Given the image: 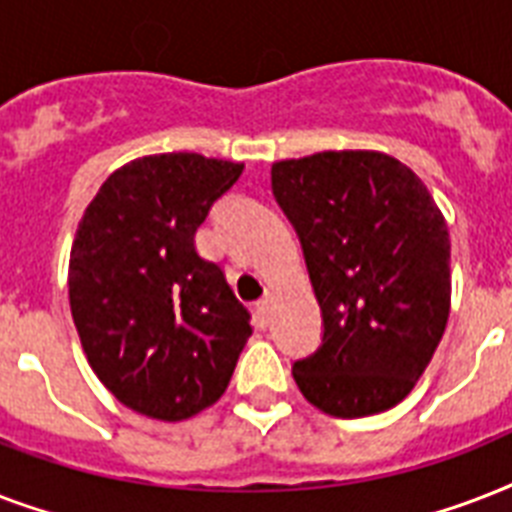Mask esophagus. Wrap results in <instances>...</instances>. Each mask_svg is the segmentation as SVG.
<instances>
[{"mask_svg":"<svg viewBox=\"0 0 512 512\" xmlns=\"http://www.w3.org/2000/svg\"><path fill=\"white\" fill-rule=\"evenodd\" d=\"M255 311H257V319H260V324H268V321H271V297L257 300Z\"/></svg>","mask_w":512,"mask_h":512,"instance_id":"1","label":"esophagus"}]
</instances>
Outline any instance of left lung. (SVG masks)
I'll return each mask as SVG.
<instances>
[{
  "label": "left lung",
  "mask_w": 512,
  "mask_h": 512,
  "mask_svg": "<svg viewBox=\"0 0 512 512\" xmlns=\"http://www.w3.org/2000/svg\"><path fill=\"white\" fill-rule=\"evenodd\" d=\"M295 228L324 335L292 364L321 412H385L420 380L449 319V231L406 164L377 151H321L271 167Z\"/></svg>",
  "instance_id": "left-lung-1"
}]
</instances>
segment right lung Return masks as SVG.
<instances>
[{"instance_id":"1","label":"right lung","mask_w":512,"mask_h":512,"mask_svg":"<svg viewBox=\"0 0 512 512\" xmlns=\"http://www.w3.org/2000/svg\"><path fill=\"white\" fill-rule=\"evenodd\" d=\"M241 170L201 154L143 156L108 175L76 228L68 300L87 361L154 420L215 404L252 335L220 265L193 244Z\"/></svg>"}]
</instances>
